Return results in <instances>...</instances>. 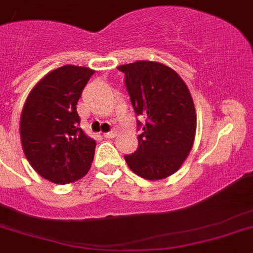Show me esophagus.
<instances>
[{
  "label": "esophagus",
  "mask_w": 253,
  "mask_h": 253,
  "mask_svg": "<svg viewBox=\"0 0 253 253\" xmlns=\"http://www.w3.org/2000/svg\"><path fill=\"white\" fill-rule=\"evenodd\" d=\"M117 135V133H115V131H108V133H104V136L107 139H112V138H114V136Z\"/></svg>",
  "instance_id": "esophagus-1"
}]
</instances>
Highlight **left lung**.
Masks as SVG:
<instances>
[{
	"instance_id": "1",
	"label": "left lung",
	"mask_w": 253,
	"mask_h": 253,
	"mask_svg": "<svg viewBox=\"0 0 253 253\" xmlns=\"http://www.w3.org/2000/svg\"><path fill=\"white\" fill-rule=\"evenodd\" d=\"M138 122V149L124 159L133 172L160 180L179 170L192 148L196 112L185 82L170 67L139 61L118 67Z\"/></svg>"
}]
</instances>
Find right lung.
Wrapping results in <instances>:
<instances>
[{
    "instance_id": "add662e5",
    "label": "right lung",
    "mask_w": 253,
    "mask_h": 253,
    "mask_svg": "<svg viewBox=\"0 0 253 253\" xmlns=\"http://www.w3.org/2000/svg\"><path fill=\"white\" fill-rule=\"evenodd\" d=\"M94 71L63 66L49 72L28 94L21 114L22 148L31 167L54 184H69L88 172L95 140L79 128L77 103Z\"/></svg>"
}]
</instances>
